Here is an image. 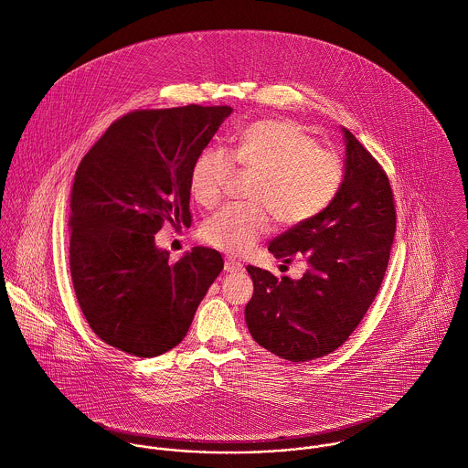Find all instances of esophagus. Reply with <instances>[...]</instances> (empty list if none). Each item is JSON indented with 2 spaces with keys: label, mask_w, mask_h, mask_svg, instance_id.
Returning a JSON list of instances; mask_svg holds the SVG:
<instances>
[{
  "label": "esophagus",
  "mask_w": 468,
  "mask_h": 468,
  "mask_svg": "<svg viewBox=\"0 0 468 468\" xmlns=\"http://www.w3.org/2000/svg\"><path fill=\"white\" fill-rule=\"evenodd\" d=\"M224 271H228V273H240V271H244V266L240 262H237L235 259L228 257L224 261Z\"/></svg>",
  "instance_id": "1"
}]
</instances>
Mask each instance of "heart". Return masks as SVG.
<instances>
[{
  "mask_svg": "<svg viewBox=\"0 0 468 468\" xmlns=\"http://www.w3.org/2000/svg\"><path fill=\"white\" fill-rule=\"evenodd\" d=\"M257 173L250 206H226L202 226V239L233 255L248 253L271 229V215L282 226H299L335 198L343 182L339 156L290 120H261L246 127L233 154L222 147L204 149L193 164L189 191L206 209L215 207L235 173Z\"/></svg>",
  "mask_w": 468,
  "mask_h": 468,
  "instance_id": "b5f03b06",
  "label": "heart"
}]
</instances>
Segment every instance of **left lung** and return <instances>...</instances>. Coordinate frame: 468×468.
<instances>
[{"label": "left lung", "instance_id": "1", "mask_svg": "<svg viewBox=\"0 0 468 468\" xmlns=\"http://www.w3.org/2000/svg\"><path fill=\"white\" fill-rule=\"evenodd\" d=\"M345 176L330 206L273 239L268 250L284 262L303 255L306 273L293 281L248 266L253 297L244 315L251 337L271 354L304 363L337 350L374 303L396 233L390 180L348 131Z\"/></svg>", "mask_w": 468, "mask_h": 468}]
</instances>
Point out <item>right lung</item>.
Here are the masks:
<instances>
[{
	"instance_id": "right-lung-1",
	"label": "right lung",
	"mask_w": 468,
	"mask_h": 468,
	"mask_svg": "<svg viewBox=\"0 0 468 468\" xmlns=\"http://www.w3.org/2000/svg\"><path fill=\"white\" fill-rule=\"evenodd\" d=\"M233 112L228 105L133 111L81 158L70 191V277L90 330L129 356L156 357L187 334L224 268L197 246L169 264L154 235L191 226L189 175Z\"/></svg>"
}]
</instances>
